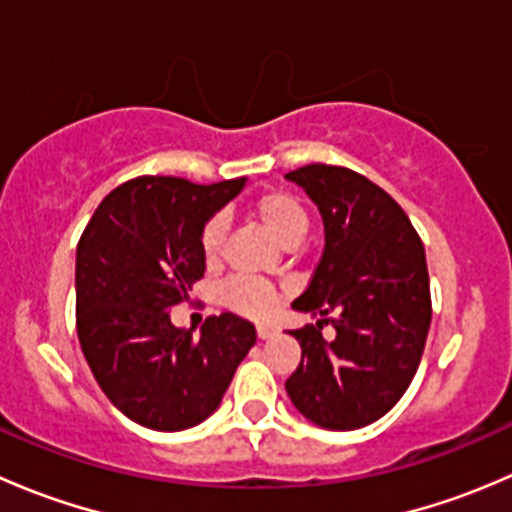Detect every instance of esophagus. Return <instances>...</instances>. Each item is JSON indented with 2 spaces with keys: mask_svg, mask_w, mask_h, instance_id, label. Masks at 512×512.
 <instances>
[{
  "mask_svg": "<svg viewBox=\"0 0 512 512\" xmlns=\"http://www.w3.org/2000/svg\"><path fill=\"white\" fill-rule=\"evenodd\" d=\"M275 334V329L267 327V324H257V337L260 339H270Z\"/></svg>",
  "mask_w": 512,
  "mask_h": 512,
  "instance_id": "1",
  "label": "esophagus"
}]
</instances>
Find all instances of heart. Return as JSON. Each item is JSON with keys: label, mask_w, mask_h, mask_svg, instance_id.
I'll return each mask as SVG.
<instances>
[{"label": "heart", "mask_w": 512, "mask_h": 512, "mask_svg": "<svg viewBox=\"0 0 512 512\" xmlns=\"http://www.w3.org/2000/svg\"><path fill=\"white\" fill-rule=\"evenodd\" d=\"M250 213L287 247H294L307 235V210L299 203L297 195L287 193V190H262L260 195L250 200ZM225 232L227 225L220 215L205 223L203 232H200V252H203L205 262L218 260L220 252H223ZM223 299L227 307L245 314V317L267 319L275 314L277 304H280V289L270 282L255 280V277H232L230 282H225Z\"/></svg>", "instance_id": "1"}]
</instances>
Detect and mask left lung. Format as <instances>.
I'll use <instances>...</instances> for the list:
<instances>
[{
    "mask_svg": "<svg viewBox=\"0 0 512 512\" xmlns=\"http://www.w3.org/2000/svg\"><path fill=\"white\" fill-rule=\"evenodd\" d=\"M285 178L324 223L322 260L292 302L317 324L289 332L302 361L285 389L307 421L354 431L394 409L421 364L431 327L426 252L401 205L364 175L312 163ZM324 323L338 332L332 343Z\"/></svg>",
    "mask_w": 512,
    "mask_h": 512,
    "instance_id": "1",
    "label": "left lung"
}]
</instances>
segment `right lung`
Instances as JSON below:
<instances>
[{"mask_svg":"<svg viewBox=\"0 0 512 512\" xmlns=\"http://www.w3.org/2000/svg\"><path fill=\"white\" fill-rule=\"evenodd\" d=\"M242 188L245 178H133L101 200L76 247L81 352L108 401L153 431H183L213 414L257 339L230 312L210 317L200 337L168 314L203 277L205 223Z\"/></svg>","mask_w":512,"mask_h":512,"instance_id":"right-lung-1","label":"right lung"}]
</instances>
